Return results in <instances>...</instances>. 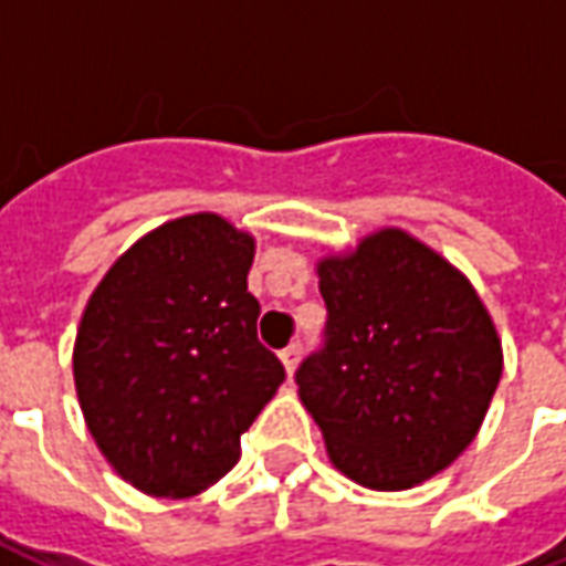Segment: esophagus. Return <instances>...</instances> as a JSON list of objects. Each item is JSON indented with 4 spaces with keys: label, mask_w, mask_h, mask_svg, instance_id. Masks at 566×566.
<instances>
[{
    "label": "esophagus",
    "mask_w": 566,
    "mask_h": 566,
    "mask_svg": "<svg viewBox=\"0 0 566 566\" xmlns=\"http://www.w3.org/2000/svg\"><path fill=\"white\" fill-rule=\"evenodd\" d=\"M279 357H282L284 369H287V373H294L296 360H300V343H291L287 348H282V355Z\"/></svg>",
    "instance_id": "1"
}]
</instances>
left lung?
<instances>
[{
    "instance_id": "1",
    "label": "left lung",
    "mask_w": 566,
    "mask_h": 566,
    "mask_svg": "<svg viewBox=\"0 0 566 566\" xmlns=\"http://www.w3.org/2000/svg\"><path fill=\"white\" fill-rule=\"evenodd\" d=\"M324 345L296 369L333 467L376 491L446 470L482 427L503 373L473 284L403 230L318 263Z\"/></svg>"
}]
</instances>
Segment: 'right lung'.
Segmentation results:
<instances>
[{"label": "right lung", "mask_w": 566, "mask_h": 566, "mask_svg": "<svg viewBox=\"0 0 566 566\" xmlns=\"http://www.w3.org/2000/svg\"><path fill=\"white\" fill-rule=\"evenodd\" d=\"M254 239L211 211L115 260L75 336V391L105 461L150 497H190L239 461L284 381L248 294Z\"/></svg>", "instance_id": "1"}]
</instances>
